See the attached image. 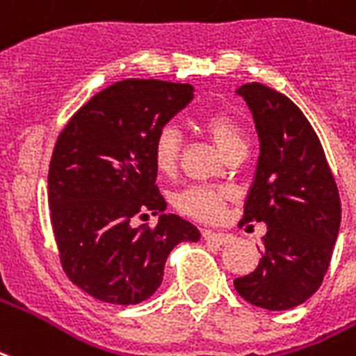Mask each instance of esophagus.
<instances>
[{
	"label": "esophagus",
	"instance_id": "obj_1",
	"mask_svg": "<svg viewBox=\"0 0 356 356\" xmlns=\"http://www.w3.org/2000/svg\"><path fill=\"white\" fill-rule=\"evenodd\" d=\"M202 236H204L205 241H213V243H218V245H225L228 243V241H232L230 234H220V232L204 230L202 232Z\"/></svg>",
	"mask_w": 356,
	"mask_h": 356
}]
</instances>
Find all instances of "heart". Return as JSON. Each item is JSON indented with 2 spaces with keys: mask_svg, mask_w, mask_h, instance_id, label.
<instances>
[{
  "mask_svg": "<svg viewBox=\"0 0 356 356\" xmlns=\"http://www.w3.org/2000/svg\"><path fill=\"white\" fill-rule=\"evenodd\" d=\"M204 130L209 134V138L215 141L225 156L232 151L245 145V136L238 120L228 113H211L202 118ZM179 151H181V138L179 131L173 126H162L152 141V160L160 173L171 175L179 162ZM226 200V192L209 191V188H188L183 194H179L177 207L186 215L196 218H215L220 215L222 204Z\"/></svg>",
  "mask_w": 356,
  "mask_h": 356,
  "instance_id": "heart-1",
  "label": "heart"
}]
</instances>
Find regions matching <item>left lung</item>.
Instances as JSON below:
<instances>
[{"label":"left lung","instance_id":"1","mask_svg":"<svg viewBox=\"0 0 356 356\" xmlns=\"http://www.w3.org/2000/svg\"><path fill=\"white\" fill-rule=\"evenodd\" d=\"M259 134L260 154L241 222H264V254L257 270L234 281L241 298L285 312L312 298L330 266L341 204L323 145L304 113L285 94L243 84Z\"/></svg>","mask_w":356,"mask_h":356}]
</instances>
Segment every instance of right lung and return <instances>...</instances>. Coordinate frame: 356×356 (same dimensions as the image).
I'll return each mask as SVG.
<instances>
[{"label":"right lung","mask_w":356,"mask_h":356,"mask_svg":"<svg viewBox=\"0 0 356 356\" xmlns=\"http://www.w3.org/2000/svg\"><path fill=\"white\" fill-rule=\"evenodd\" d=\"M194 97L191 84L126 79L83 105L58 136L49 168V204L65 275L107 304L145 302L160 289L165 260L200 230L165 215L152 160L156 131ZM157 214L154 229L133 226Z\"/></svg>","instance_id":"right-lung-1"}]
</instances>
